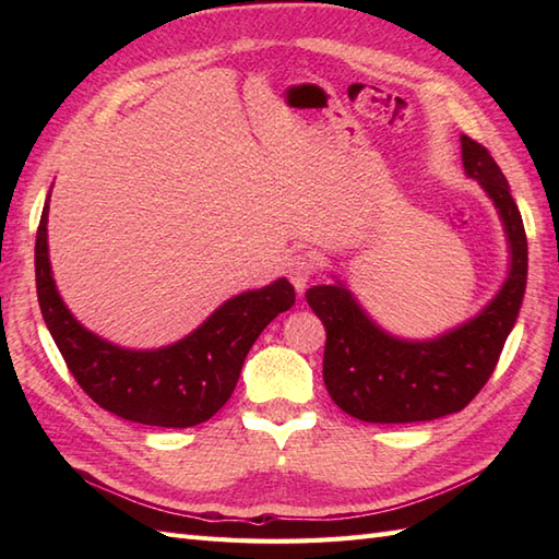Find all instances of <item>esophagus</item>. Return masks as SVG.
Here are the masks:
<instances>
[{
    "instance_id": "1",
    "label": "esophagus",
    "mask_w": 559,
    "mask_h": 559,
    "mask_svg": "<svg viewBox=\"0 0 559 559\" xmlns=\"http://www.w3.org/2000/svg\"><path fill=\"white\" fill-rule=\"evenodd\" d=\"M312 273H314V261H312L310 254H295V257L288 259L286 276L298 293H302L307 288V283H310Z\"/></svg>"
}]
</instances>
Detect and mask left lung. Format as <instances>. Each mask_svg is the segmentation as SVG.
<instances>
[{"mask_svg": "<svg viewBox=\"0 0 559 559\" xmlns=\"http://www.w3.org/2000/svg\"><path fill=\"white\" fill-rule=\"evenodd\" d=\"M461 158L466 175L492 199L509 242L507 281L485 310L437 338L406 341L377 326L341 281L305 293L326 329V391L353 418L420 423L463 411L495 372L514 329L528 273L524 221L488 148L461 136Z\"/></svg>", "mask_w": 559, "mask_h": 559, "instance_id": "1", "label": "left lung"}]
</instances>
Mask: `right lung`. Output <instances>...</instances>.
Instances as JSON below:
<instances>
[{"mask_svg":"<svg viewBox=\"0 0 559 559\" xmlns=\"http://www.w3.org/2000/svg\"><path fill=\"white\" fill-rule=\"evenodd\" d=\"M47 194L35 237V286L47 329L79 386L100 408L156 427H192L233 396L242 362L271 319L295 302L286 278L223 302L204 324L173 346L129 350L81 326L59 298L47 257Z\"/></svg>","mask_w":559,"mask_h":559,"instance_id":"obj_1","label":"right lung"}]
</instances>
